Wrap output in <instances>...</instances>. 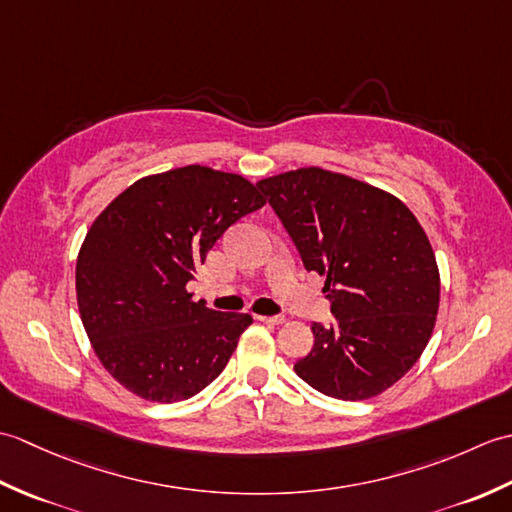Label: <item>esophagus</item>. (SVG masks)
<instances>
[{"instance_id": "esophagus-1", "label": "esophagus", "mask_w": 512, "mask_h": 512, "mask_svg": "<svg viewBox=\"0 0 512 512\" xmlns=\"http://www.w3.org/2000/svg\"><path fill=\"white\" fill-rule=\"evenodd\" d=\"M257 321H262V323H266V325H281L286 319H284V317H262V314H259Z\"/></svg>"}]
</instances>
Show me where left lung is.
<instances>
[{
    "label": "left lung",
    "mask_w": 512,
    "mask_h": 512,
    "mask_svg": "<svg viewBox=\"0 0 512 512\" xmlns=\"http://www.w3.org/2000/svg\"><path fill=\"white\" fill-rule=\"evenodd\" d=\"M306 270L325 275L332 328L314 323L295 372L339 400H367L405 376L440 306L429 237L396 195L343 173L301 167L257 182Z\"/></svg>",
    "instance_id": "1"
}]
</instances>
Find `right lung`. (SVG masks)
Segmentation results:
<instances>
[{
	"instance_id": "right-lung-1",
	"label": "right lung",
	"mask_w": 512,
	"mask_h": 512,
	"mask_svg": "<svg viewBox=\"0 0 512 512\" xmlns=\"http://www.w3.org/2000/svg\"><path fill=\"white\" fill-rule=\"evenodd\" d=\"M264 204L244 176L189 165L140 178L105 206L76 257V303L116 383L178 402L222 374L253 317L206 308L187 284L226 228Z\"/></svg>"
}]
</instances>
